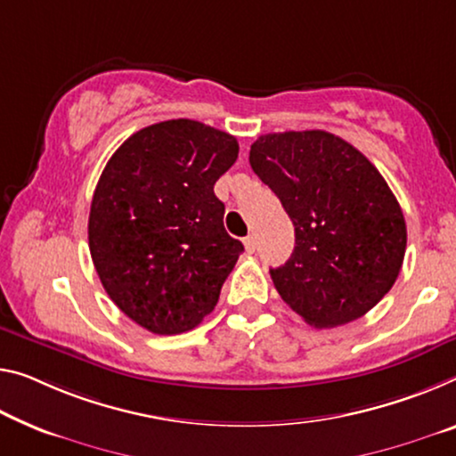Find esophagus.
<instances>
[{
	"label": "esophagus",
	"mask_w": 456,
	"mask_h": 456,
	"mask_svg": "<svg viewBox=\"0 0 456 456\" xmlns=\"http://www.w3.org/2000/svg\"><path fill=\"white\" fill-rule=\"evenodd\" d=\"M244 248H247V252H255V248H256V238L252 236V234H248L247 238H244Z\"/></svg>",
	"instance_id": "1"
}]
</instances>
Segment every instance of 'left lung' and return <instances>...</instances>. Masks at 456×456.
Instances as JSON below:
<instances>
[{
  "label": "left lung",
  "instance_id": "1",
  "mask_svg": "<svg viewBox=\"0 0 456 456\" xmlns=\"http://www.w3.org/2000/svg\"><path fill=\"white\" fill-rule=\"evenodd\" d=\"M248 160L296 226L289 261L271 269L279 296L314 328L365 316L394 287L408 242L381 173L324 130L265 134Z\"/></svg>",
  "mask_w": 456,
  "mask_h": 456
}]
</instances>
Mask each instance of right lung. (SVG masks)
<instances>
[{
    "label": "right lung",
    "mask_w": 456,
    "mask_h": 456,
    "mask_svg": "<svg viewBox=\"0 0 456 456\" xmlns=\"http://www.w3.org/2000/svg\"><path fill=\"white\" fill-rule=\"evenodd\" d=\"M236 159L234 136L179 118L138 130L108 160L91 200V258L110 299L146 330H193L218 304L244 250L214 193Z\"/></svg>",
    "instance_id": "add662e5"
}]
</instances>
